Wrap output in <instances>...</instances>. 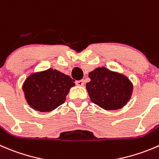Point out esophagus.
I'll list each match as a JSON object with an SVG mask.
<instances>
[{
	"label": "esophagus",
	"mask_w": 159,
	"mask_h": 159,
	"mask_svg": "<svg viewBox=\"0 0 159 159\" xmlns=\"http://www.w3.org/2000/svg\"><path fill=\"white\" fill-rule=\"evenodd\" d=\"M75 84H76V85L81 87V86L84 85V80H80V81H75Z\"/></svg>",
	"instance_id": "obj_1"
}]
</instances>
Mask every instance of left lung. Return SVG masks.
Returning a JSON list of instances; mask_svg holds the SVG:
<instances>
[{"instance_id":"8db88e82","label":"left lung","mask_w":159,"mask_h":159,"mask_svg":"<svg viewBox=\"0 0 159 159\" xmlns=\"http://www.w3.org/2000/svg\"><path fill=\"white\" fill-rule=\"evenodd\" d=\"M86 84L91 101L106 110H117L127 104L131 98L133 84L119 72L104 67H97L89 75Z\"/></svg>"}]
</instances>
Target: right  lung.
I'll return each mask as SVG.
<instances>
[{
    "label": "right lung",
    "instance_id": "add662e5",
    "mask_svg": "<svg viewBox=\"0 0 159 159\" xmlns=\"http://www.w3.org/2000/svg\"><path fill=\"white\" fill-rule=\"evenodd\" d=\"M74 81L68 75L49 68L28 76L22 90L30 107L42 112H50L65 102L70 88L75 85Z\"/></svg>",
    "mask_w": 159,
    "mask_h": 159
}]
</instances>
